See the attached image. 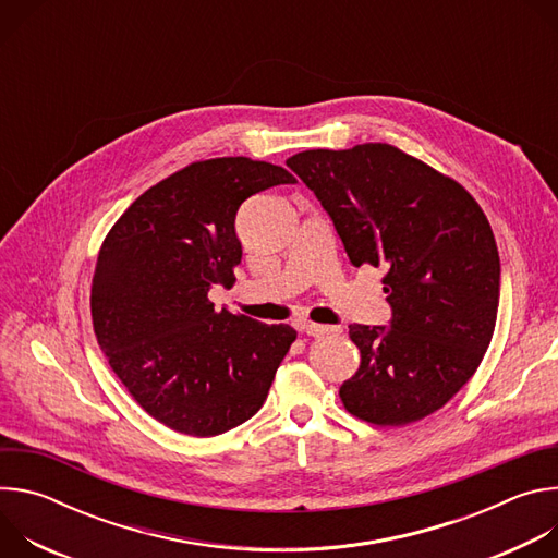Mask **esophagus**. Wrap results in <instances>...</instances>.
<instances>
[{
	"mask_svg": "<svg viewBox=\"0 0 558 558\" xmlns=\"http://www.w3.org/2000/svg\"><path fill=\"white\" fill-rule=\"evenodd\" d=\"M295 327H298L300 331H304L306 336H311V338H323V336H331V333H338V331H340L338 327H327V325H315V323H306V320L298 323Z\"/></svg>",
	"mask_w": 558,
	"mask_h": 558,
	"instance_id": "34e87169",
	"label": "esophagus"
}]
</instances>
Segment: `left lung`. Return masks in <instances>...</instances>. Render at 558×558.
Returning a JSON list of instances; mask_svg holds the SVG:
<instances>
[{
	"label": "left lung",
	"instance_id": "8db88e82",
	"mask_svg": "<svg viewBox=\"0 0 558 558\" xmlns=\"http://www.w3.org/2000/svg\"><path fill=\"white\" fill-rule=\"evenodd\" d=\"M287 166L320 201L353 267L386 269L388 327L351 325L357 373L344 409L404 426L474 375L495 333L501 263L490 222L452 179L386 143L306 149Z\"/></svg>",
	"mask_w": 558,
	"mask_h": 558
}]
</instances>
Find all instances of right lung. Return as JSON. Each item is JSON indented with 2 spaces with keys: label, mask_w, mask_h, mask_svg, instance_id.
<instances>
[{
  "label": "right lung",
  "mask_w": 558,
  "mask_h": 558,
  "mask_svg": "<svg viewBox=\"0 0 558 558\" xmlns=\"http://www.w3.org/2000/svg\"><path fill=\"white\" fill-rule=\"evenodd\" d=\"M284 183H295L284 168L247 156L192 163L141 194L104 241L97 342L138 407L172 430L214 437L254 417L298 336L207 298L241 265L238 207Z\"/></svg>",
  "instance_id": "add662e5"
}]
</instances>
